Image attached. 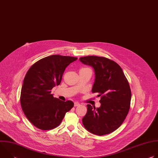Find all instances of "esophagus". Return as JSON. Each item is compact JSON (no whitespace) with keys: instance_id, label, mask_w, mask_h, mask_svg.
<instances>
[{"instance_id":"34e87169","label":"esophagus","mask_w":158,"mask_h":158,"mask_svg":"<svg viewBox=\"0 0 158 158\" xmlns=\"http://www.w3.org/2000/svg\"><path fill=\"white\" fill-rule=\"evenodd\" d=\"M80 105V104L77 102H74V107H77V106H79Z\"/></svg>"}]
</instances>
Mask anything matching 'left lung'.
Segmentation results:
<instances>
[{"label":"left lung","instance_id":"left-lung-1","mask_svg":"<svg viewBox=\"0 0 158 158\" xmlns=\"http://www.w3.org/2000/svg\"><path fill=\"white\" fill-rule=\"evenodd\" d=\"M79 60L94 69L92 93L101 96L99 107L87 105L83 125L98 136L110 134L120 127L128 114L131 99L129 82L121 67L113 60L94 56L80 57Z\"/></svg>","mask_w":158,"mask_h":158}]
</instances>
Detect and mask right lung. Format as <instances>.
<instances>
[{
  "label": "right lung",
  "instance_id": "obj_1",
  "mask_svg": "<svg viewBox=\"0 0 158 158\" xmlns=\"http://www.w3.org/2000/svg\"><path fill=\"white\" fill-rule=\"evenodd\" d=\"M77 57L52 55L41 59L27 71L22 84L20 104L28 120L42 130L52 129L61 123L74 107L71 101H62L51 90L60 84L66 67Z\"/></svg>",
  "mask_w": 158,
  "mask_h": 158
}]
</instances>
